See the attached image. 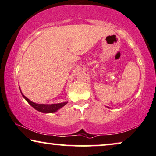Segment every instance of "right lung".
<instances>
[{
    "instance_id": "obj_1",
    "label": "right lung",
    "mask_w": 156,
    "mask_h": 156,
    "mask_svg": "<svg viewBox=\"0 0 156 156\" xmlns=\"http://www.w3.org/2000/svg\"><path fill=\"white\" fill-rule=\"evenodd\" d=\"M23 95V93H22ZM23 96L25 99L26 100L27 102L30 104L31 106L34 108L35 109H36L37 111L42 112V113H54V112L57 111L59 108H61L63 106H64L67 102L62 103H56V104H52V105H46V104H37L30 101V100L23 95Z\"/></svg>"
}]
</instances>
